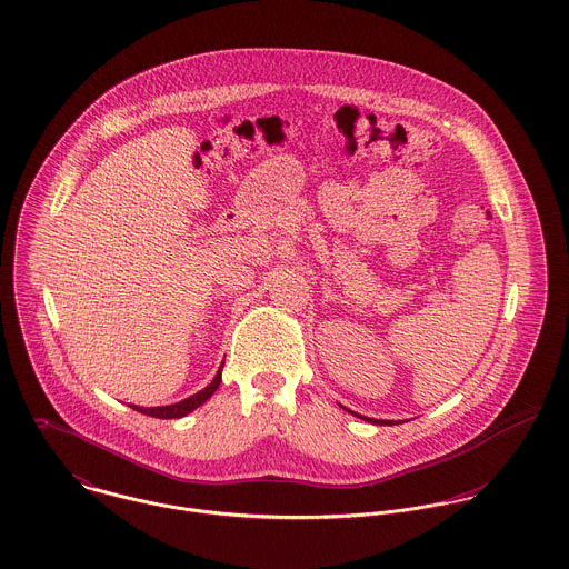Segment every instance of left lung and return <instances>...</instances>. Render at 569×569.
<instances>
[{
	"label": "left lung",
	"instance_id": "8db88e82",
	"mask_svg": "<svg viewBox=\"0 0 569 569\" xmlns=\"http://www.w3.org/2000/svg\"><path fill=\"white\" fill-rule=\"evenodd\" d=\"M370 422H377V425H388V422H392V425H395V420H388V422H386V420H377V418H372Z\"/></svg>",
	"mask_w": 569,
	"mask_h": 569
}]
</instances>
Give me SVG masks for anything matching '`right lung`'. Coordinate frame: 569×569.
Masks as SVG:
<instances>
[{
    "label": "right lung",
    "instance_id": "add662e5",
    "mask_svg": "<svg viewBox=\"0 0 569 569\" xmlns=\"http://www.w3.org/2000/svg\"><path fill=\"white\" fill-rule=\"evenodd\" d=\"M221 370H223V366L219 368L217 377L212 379V383H210L208 388H203L201 392H197V395H192V397H188V399H183V401H179V403H172V406L163 407H133L136 411H142V413H147V416H156V418H181V416L190 413L192 409L203 406V403H206V401L217 392V388H219V383H221Z\"/></svg>",
    "mask_w": 569,
    "mask_h": 569
}]
</instances>
